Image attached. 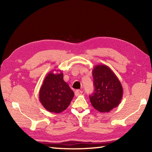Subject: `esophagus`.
<instances>
[{"label":"esophagus","instance_id":"1","mask_svg":"<svg viewBox=\"0 0 152 152\" xmlns=\"http://www.w3.org/2000/svg\"><path fill=\"white\" fill-rule=\"evenodd\" d=\"M82 93H83V91H82V90L78 89V90H76V91H75V95L76 96H80V95H81L82 94Z\"/></svg>","mask_w":152,"mask_h":152}]
</instances>
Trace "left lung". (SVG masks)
I'll return each instance as SVG.
<instances>
[{
	"label": "left lung",
	"mask_w": 152,
	"mask_h": 152,
	"mask_svg": "<svg viewBox=\"0 0 152 152\" xmlns=\"http://www.w3.org/2000/svg\"><path fill=\"white\" fill-rule=\"evenodd\" d=\"M95 91L89 96L93 108L100 112H109L120 103L123 96L121 82L108 66L97 64L93 69Z\"/></svg>",
	"instance_id": "1"
}]
</instances>
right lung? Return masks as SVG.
I'll use <instances>...</instances> for the list:
<instances>
[{
  "label": "right lung",
  "mask_w": 152,
  "mask_h": 152,
  "mask_svg": "<svg viewBox=\"0 0 152 152\" xmlns=\"http://www.w3.org/2000/svg\"><path fill=\"white\" fill-rule=\"evenodd\" d=\"M51 71L44 78L39 91V100L48 112L59 114L69 106L74 93L64 81L62 71ZM59 72V73H58Z\"/></svg>",
  "instance_id": "1"
}]
</instances>
